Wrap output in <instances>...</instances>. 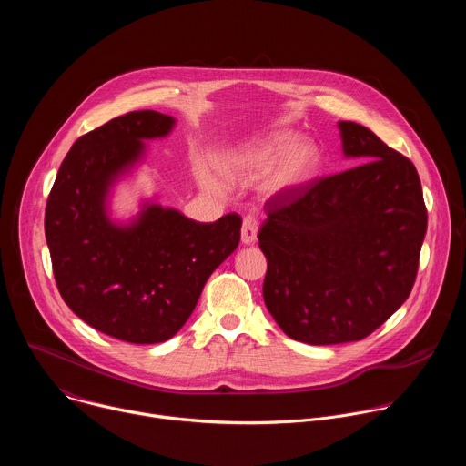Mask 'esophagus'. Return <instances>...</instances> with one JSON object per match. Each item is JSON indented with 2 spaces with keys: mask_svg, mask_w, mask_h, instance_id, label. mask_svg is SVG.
Instances as JSON below:
<instances>
[{
  "mask_svg": "<svg viewBox=\"0 0 466 466\" xmlns=\"http://www.w3.org/2000/svg\"><path fill=\"white\" fill-rule=\"evenodd\" d=\"M256 236H258V221L252 216H247L241 227V241L245 245H252L256 241Z\"/></svg>",
  "mask_w": 466,
  "mask_h": 466,
  "instance_id": "1",
  "label": "esophagus"
}]
</instances>
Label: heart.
Segmentation results:
<instances>
[{
	"label": "heart",
	"mask_w": 466,
	"mask_h": 466,
	"mask_svg": "<svg viewBox=\"0 0 466 466\" xmlns=\"http://www.w3.org/2000/svg\"><path fill=\"white\" fill-rule=\"evenodd\" d=\"M271 165L274 167L265 178V189L273 195H284L300 187L311 177L317 166V151L306 142L299 144L293 132L282 130L225 157L221 169L232 180L250 182Z\"/></svg>",
	"instance_id": "heart-1"
}]
</instances>
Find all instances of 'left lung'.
Wrapping results in <instances>:
<instances>
[{
  "mask_svg": "<svg viewBox=\"0 0 466 466\" xmlns=\"http://www.w3.org/2000/svg\"><path fill=\"white\" fill-rule=\"evenodd\" d=\"M339 128L343 153L361 164L273 197L258 234L265 306L308 345L365 339L400 308L428 228L413 162L363 125Z\"/></svg>",
  "mask_w": 466,
  "mask_h": 466,
  "instance_id": "8db88e82",
  "label": "left lung"
}]
</instances>
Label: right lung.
Segmentation results:
<instances>
[{
    "mask_svg": "<svg viewBox=\"0 0 466 466\" xmlns=\"http://www.w3.org/2000/svg\"><path fill=\"white\" fill-rule=\"evenodd\" d=\"M173 123L171 116L138 110L90 130L60 164L46 205V241L60 297L86 324L127 343L171 339L239 243L238 214L198 223L146 205L127 227L108 219L112 182L140 160L142 140L166 137Z\"/></svg>",
    "mask_w": 466,
    "mask_h": 466,
    "instance_id": "1",
    "label": "right lung"
}]
</instances>
